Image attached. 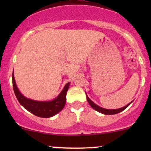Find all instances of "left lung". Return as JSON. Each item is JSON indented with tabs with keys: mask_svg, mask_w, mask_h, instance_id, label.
Segmentation results:
<instances>
[{
	"mask_svg": "<svg viewBox=\"0 0 151 151\" xmlns=\"http://www.w3.org/2000/svg\"><path fill=\"white\" fill-rule=\"evenodd\" d=\"M86 99H87V101L88 102H89V104H90V106H91V107L93 109H95L96 111H97L100 112V113L101 114H106V115H111V114H116L118 113H120L121 111H124V109H126V108H127L131 104V103L129 104L128 105H126V106L123 107V108H121V109H103L101 108V107L99 106H97L96 104H95L92 101H91V100L89 99V98L87 96H86Z\"/></svg>",
	"mask_w": 151,
	"mask_h": 151,
	"instance_id": "left-lung-1",
	"label": "left lung"
}]
</instances>
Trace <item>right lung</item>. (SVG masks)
<instances>
[{
    "label": "right lung",
    "mask_w": 151,
    "mask_h": 151,
    "mask_svg": "<svg viewBox=\"0 0 151 151\" xmlns=\"http://www.w3.org/2000/svg\"><path fill=\"white\" fill-rule=\"evenodd\" d=\"M12 78H13V90L19 103L34 115L42 118L52 117L59 113L65 106L66 94L70 86V83L66 84L62 92L55 99L50 101H37L25 98L23 95H22L15 84L13 73Z\"/></svg>",
    "instance_id": "1"
}]
</instances>
